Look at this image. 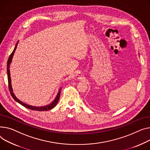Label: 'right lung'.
<instances>
[{
	"label": "right lung",
	"mask_w": 150,
	"mask_h": 150,
	"mask_svg": "<svg viewBox=\"0 0 150 150\" xmlns=\"http://www.w3.org/2000/svg\"><path fill=\"white\" fill-rule=\"evenodd\" d=\"M18 41L17 42L16 46L13 50V52L11 54V55H9V57L8 58V60L7 62V74H8V87H9V92L10 93H11V95L12 96V97L13 98V99L16 101H17V103H18L19 104H21V105H22L23 106H24L25 107L29 108L30 110H36V111H47L49 110H51L52 108H53L54 107H55V105H57L58 100H59V96H60V92H61V89L62 88L60 87L59 88V90L58 91V93L55 98V99L49 105H45V106H42V107H35V106H32V105H28L23 102H22L21 101H20L18 98H17V97L15 96V95L13 93V88H12V86H11V76H10V71H9V66L10 64H11V62H12V59L14 55V54L15 52L16 49L17 48V46L18 45Z\"/></svg>",
	"instance_id": "1"
}]
</instances>
